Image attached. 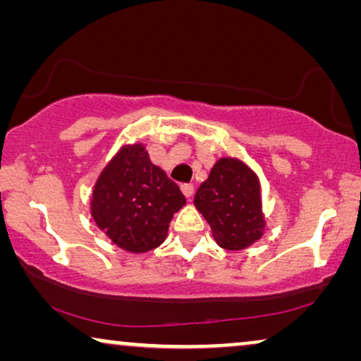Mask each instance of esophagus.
I'll return each mask as SVG.
<instances>
[{"label": "esophagus", "instance_id": "esophagus-1", "mask_svg": "<svg viewBox=\"0 0 361 361\" xmlns=\"http://www.w3.org/2000/svg\"><path fill=\"white\" fill-rule=\"evenodd\" d=\"M180 190H182V194L187 197V199H190V197L194 195V185L192 184H182Z\"/></svg>", "mask_w": 361, "mask_h": 361}]
</instances>
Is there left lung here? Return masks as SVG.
<instances>
[{
  "mask_svg": "<svg viewBox=\"0 0 361 361\" xmlns=\"http://www.w3.org/2000/svg\"><path fill=\"white\" fill-rule=\"evenodd\" d=\"M195 209L209 221L216 245L240 251L264 233L263 200L256 172L236 157H220L194 197Z\"/></svg>",
  "mask_w": 361,
  "mask_h": 361,
  "instance_id": "left-lung-1",
  "label": "left lung"
}]
</instances>
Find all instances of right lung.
<instances>
[{
  "instance_id": "add662e5",
  "label": "right lung",
  "mask_w": 361,
  "mask_h": 361,
  "mask_svg": "<svg viewBox=\"0 0 361 361\" xmlns=\"http://www.w3.org/2000/svg\"><path fill=\"white\" fill-rule=\"evenodd\" d=\"M185 205L179 185L152 164L142 142L121 146L93 185L90 214L98 228L128 253L164 243L176 212Z\"/></svg>"
}]
</instances>
